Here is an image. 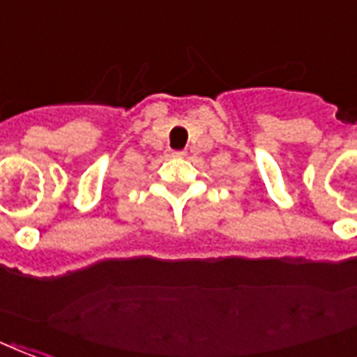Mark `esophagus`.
<instances>
[{
	"mask_svg": "<svg viewBox=\"0 0 357 357\" xmlns=\"http://www.w3.org/2000/svg\"><path fill=\"white\" fill-rule=\"evenodd\" d=\"M173 156H175V158H184V156H186V152H184V150H175V152H173Z\"/></svg>",
	"mask_w": 357,
	"mask_h": 357,
	"instance_id": "34e87169",
	"label": "esophagus"
}]
</instances>
